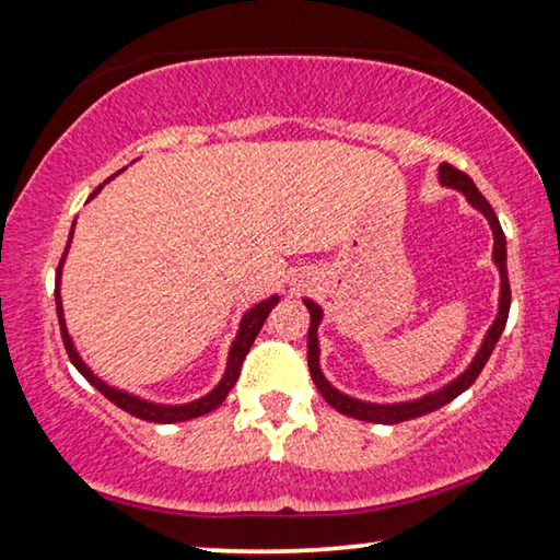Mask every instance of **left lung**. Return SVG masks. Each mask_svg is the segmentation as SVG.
<instances>
[{"instance_id":"left-lung-1","label":"left lung","mask_w":560,"mask_h":560,"mask_svg":"<svg viewBox=\"0 0 560 560\" xmlns=\"http://www.w3.org/2000/svg\"><path fill=\"white\" fill-rule=\"evenodd\" d=\"M438 179H441L443 187H453L466 195V200L476 208L478 212H483V218L488 220L490 230H493V262L498 268V275H501V295H498V315L493 325H490L483 342L476 355H472L470 365L463 370L458 377H453L451 383H445L443 388H438L433 393L420 395L416 400H402V402H368L360 398H352V395H346L342 390L330 385L328 377L323 375L320 370V340H317V328L323 323V307L315 303V300H303L305 307L310 310V330H307V368L310 375H313V383L317 385V390L330 406L342 412L348 418H358V420H368V423H383V425H393V423H402V420L410 418H420L425 412H433L438 408L448 406L453 398H458L463 390H468L472 381L480 375V370L488 363L490 352H493L498 338L505 328V320H509V310H511V285H509V268H505V235L501 230V222H498L493 208H490L488 200L478 192V187L472 179L466 175V172L455 170L448 162H443L438 167Z\"/></svg>"}]
</instances>
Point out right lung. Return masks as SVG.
Listing matches in <instances>:
<instances>
[{
    "label": "right lung",
    "mask_w": 560,
    "mask_h": 560,
    "mask_svg": "<svg viewBox=\"0 0 560 560\" xmlns=\"http://www.w3.org/2000/svg\"><path fill=\"white\" fill-rule=\"evenodd\" d=\"M112 179V177H109ZM107 179V183H109ZM105 185H100L97 190H94L90 195L97 197V192L102 190ZM72 235H74V222H72V230H70V240H67V247H65V255L62 260H59V268H57V278H55V303H57V317H59V330H62V340H65V348H67V355H70L72 365L80 370V373L88 377V381L97 388L102 395H105L107 400L115 402L117 408H122L125 412H130V416L135 418H142V420H150V423H183V420H192V418H200L205 416V412H210L214 408L222 406V400L228 398V393L232 390V385L237 383L240 377V368H243V360L247 352H250L253 342L257 338V332H260V328L265 325V320H268L270 310L280 303L278 295H270L268 300H262V303L253 305L247 313L240 317V328H237V335L235 340H232L230 346V352H228V365H225V373H222L220 383L214 385V388L202 395V398L197 400H190V402H177V406H167V402H152V400H144L140 398V395H132L127 390H119L115 388V385H109L102 381L100 375L92 373V368L84 363L80 352H77L74 348V340L70 330H67V323H65V310H62V295H59V282H62V265L67 260V253H70V243H72Z\"/></svg>",
    "instance_id": "add662e5"
}]
</instances>
